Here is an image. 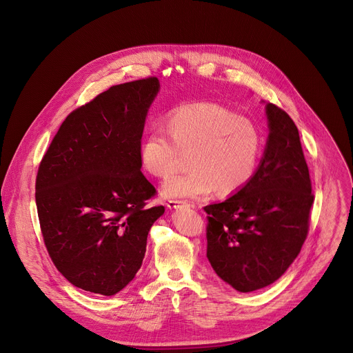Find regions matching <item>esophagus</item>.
<instances>
[{
    "label": "esophagus",
    "instance_id": "esophagus-1",
    "mask_svg": "<svg viewBox=\"0 0 353 353\" xmlns=\"http://www.w3.org/2000/svg\"><path fill=\"white\" fill-rule=\"evenodd\" d=\"M183 204H187V201H183V199H170L166 203V207L170 208V210H174V208H178L179 205H183Z\"/></svg>",
    "mask_w": 353,
    "mask_h": 353
}]
</instances>
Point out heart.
I'll return each instance as SVG.
<instances>
[{"mask_svg": "<svg viewBox=\"0 0 353 353\" xmlns=\"http://www.w3.org/2000/svg\"><path fill=\"white\" fill-rule=\"evenodd\" d=\"M166 130L152 129L141 143L145 170L170 176L181 152H190V171L176 174L162 187L165 198H199L212 190L221 196L241 191L254 176L264 138L256 122L208 102L182 105L166 116Z\"/></svg>", "mask_w": 353, "mask_h": 353, "instance_id": "b5f03b06", "label": "heart"}]
</instances>
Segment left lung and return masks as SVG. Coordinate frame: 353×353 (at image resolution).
Masks as SVG:
<instances>
[{
    "instance_id": "obj_1",
    "label": "left lung",
    "mask_w": 353,
    "mask_h": 353,
    "mask_svg": "<svg viewBox=\"0 0 353 353\" xmlns=\"http://www.w3.org/2000/svg\"><path fill=\"white\" fill-rule=\"evenodd\" d=\"M268 139L259 170L224 203L204 207L207 257L243 293L274 283L299 256L314 201L309 168L292 117L265 105Z\"/></svg>"
}]
</instances>
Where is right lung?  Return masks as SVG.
Instances as JSON below:
<instances>
[{
  "instance_id": "obj_1",
  "label": "right lung",
  "mask_w": 353,
  "mask_h": 353,
  "mask_svg": "<svg viewBox=\"0 0 353 353\" xmlns=\"http://www.w3.org/2000/svg\"><path fill=\"white\" fill-rule=\"evenodd\" d=\"M157 77L112 86L65 117L36 178L48 256L73 286L112 296L142 265L148 232L165 212L148 207L155 187L142 174L145 117Z\"/></svg>"
}]
</instances>
